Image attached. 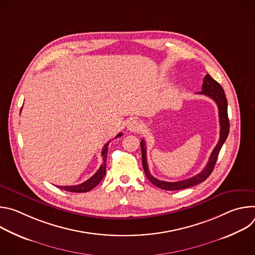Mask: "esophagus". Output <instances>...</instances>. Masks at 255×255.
I'll return each mask as SVG.
<instances>
[{
    "instance_id": "34e87169",
    "label": "esophagus",
    "mask_w": 255,
    "mask_h": 255,
    "mask_svg": "<svg viewBox=\"0 0 255 255\" xmlns=\"http://www.w3.org/2000/svg\"><path fill=\"white\" fill-rule=\"evenodd\" d=\"M127 128H128V130L131 131V132H140V131H142V129H143V125H142V123H141L140 121L133 119V120H131V121L128 123Z\"/></svg>"
}]
</instances>
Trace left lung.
Returning <instances> with one entry per match:
<instances>
[{
  "label": "left lung",
  "mask_w": 255,
  "mask_h": 255,
  "mask_svg": "<svg viewBox=\"0 0 255 255\" xmlns=\"http://www.w3.org/2000/svg\"><path fill=\"white\" fill-rule=\"evenodd\" d=\"M198 94L205 95L213 99L217 106H218V110H219V122H220V138L219 141H218L217 145L215 146L214 150L212 151L209 161L207 165L204 167V169L198 173L197 175L190 177L185 180H179V181H164V180H159L155 178L154 176L151 175L149 169H148V164H147V158H146V147H145V142L144 140H141L140 142V146H141V153H142V165L143 169L145 172V175L151 181V183L156 186L159 189L166 190V191H177V190H183L187 188L194 187L200 183H203L204 180H206L209 175L212 173L214 166L216 164L218 154H219L222 145L224 144L225 140L228 137L229 134V119H228V112H227V99L224 93L223 88L219 83H217L209 74L206 75L203 81V86H202V91L199 92Z\"/></svg>",
  "instance_id": "obj_1"
}]
</instances>
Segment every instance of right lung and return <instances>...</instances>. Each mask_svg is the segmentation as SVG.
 <instances>
[{"label": "right lung", "mask_w": 255, "mask_h": 255, "mask_svg": "<svg viewBox=\"0 0 255 255\" xmlns=\"http://www.w3.org/2000/svg\"><path fill=\"white\" fill-rule=\"evenodd\" d=\"M122 133H119L117 137H121ZM108 145L109 142L106 143L103 147L102 150V158H103V163L101 164L100 168L97 170V172L88 180H86L85 183L77 185V186H57L59 189L67 191V192H71V193H87L89 191H91L92 189H94L96 186H98L100 184V181L103 179V177L106 174V160H107V152H108Z\"/></svg>", "instance_id": "obj_1"}]
</instances>
